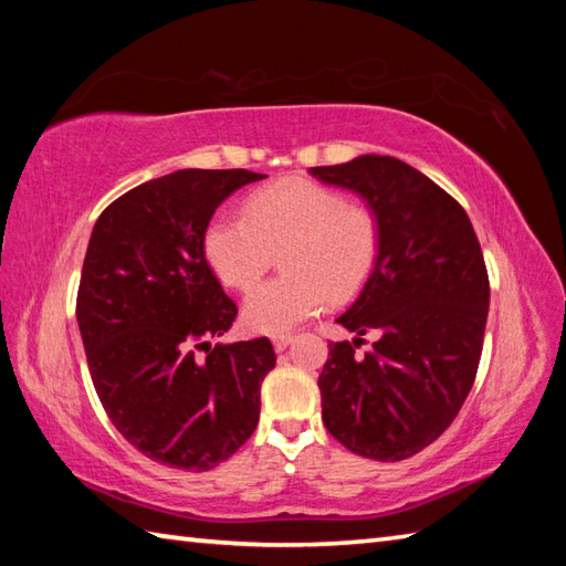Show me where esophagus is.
<instances>
[{
	"label": "esophagus",
	"mask_w": 566,
	"mask_h": 566,
	"mask_svg": "<svg viewBox=\"0 0 566 566\" xmlns=\"http://www.w3.org/2000/svg\"><path fill=\"white\" fill-rule=\"evenodd\" d=\"M292 340H294L292 333H280V335H274V338H272V345H274L276 353H282L292 345Z\"/></svg>",
	"instance_id": "esophagus-1"
}]
</instances>
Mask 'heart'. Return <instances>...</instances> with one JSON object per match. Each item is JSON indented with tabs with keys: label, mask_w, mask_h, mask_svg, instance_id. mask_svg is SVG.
Returning <instances> with one entry per match:
<instances>
[{
	"label": "heart",
	"mask_w": 566,
	"mask_h": 566,
	"mask_svg": "<svg viewBox=\"0 0 566 566\" xmlns=\"http://www.w3.org/2000/svg\"><path fill=\"white\" fill-rule=\"evenodd\" d=\"M384 248L379 213L347 203L331 187L284 177L255 191L245 219L219 216L203 231V258L219 280L248 292L282 252V276L250 292L243 326L280 335L333 302L355 296L375 274Z\"/></svg>",
	"instance_id": "1"
}]
</instances>
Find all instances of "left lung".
Masks as SVG:
<instances>
[{"label": "left lung", "mask_w": 566, "mask_h": 566, "mask_svg": "<svg viewBox=\"0 0 566 566\" xmlns=\"http://www.w3.org/2000/svg\"><path fill=\"white\" fill-rule=\"evenodd\" d=\"M379 213L384 248L357 302L338 318L353 343H331L318 377L323 423L355 454L399 462L428 448L472 389L489 316V274L467 211L389 155L311 167ZM365 332L378 340L365 356Z\"/></svg>", "instance_id": "obj_1"}]
</instances>
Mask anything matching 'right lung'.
Listing matches in <instances>:
<instances>
[{"label": "right lung", "mask_w": 566, "mask_h": 566, "mask_svg": "<svg viewBox=\"0 0 566 566\" xmlns=\"http://www.w3.org/2000/svg\"><path fill=\"white\" fill-rule=\"evenodd\" d=\"M262 177L177 170L94 223L77 292L90 375L116 430L160 464L207 472L258 426L276 355L268 338L209 345L238 306L203 258V231L221 201Z\"/></svg>", "instance_id": "right-lung-1"}]
</instances>
